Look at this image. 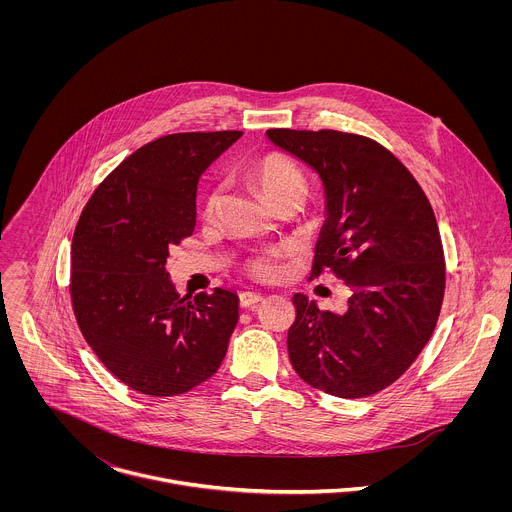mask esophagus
<instances>
[{
    "label": "esophagus",
    "mask_w": 512,
    "mask_h": 512,
    "mask_svg": "<svg viewBox=\"0 0 512 512\" xmlns=\"http://www.w3.org/2000/svg\"><path fill=\"white\" fill-rule=\"evenodd\" d=\"M238 301H240V307L248 309V307H254V305H258V303L262 301V295H260V293L254 292H242L240 295H238Z\"/></svg>",
    "instance_id": "1"
}]
</instances>
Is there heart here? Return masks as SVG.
Returning a JSON list of instances; mask_svg holds the SVG:
<instances>
[{"mask_svg": "<svg viewBox=\"0 0 512 512\" xmlns=\"http://www.w3.org/2000/svg\"><path fill=\"white\" fill-rule=\"evenodd\" d=\"M248 175L270 205L286 197L288 193L303 191V175L299 167L282 153H266L258 157L250 165ZM219 207L220 189L213 187L205 199V217L213 219L219 213ZM290 254L292 250L288 246H276L254 252L244 260V270L256 280L272 282L284 274V260Z\"/></svg>", "mask_w": 512, "mask_h": 512, "instance_id": "heart-1", "label": "heart"}]
</instances>
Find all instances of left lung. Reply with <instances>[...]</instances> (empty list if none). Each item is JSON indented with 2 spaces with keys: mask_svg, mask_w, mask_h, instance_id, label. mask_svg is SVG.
Returning a JSON list of instances; mask_svg holds the SVG:
<instances>
[{
  "mask_svg": "<svg viewBox=\"0 0 512 512\" xmlns=\"http://www.w3.org/2000/svg\"><path fill=\"white\" fill-rule=\"evenodd\" d=\"M313 167L325 187L311 278L349 286L345 313L293 295L290 361L309 386L363 398L398 380L430 341L445 292V260L432 205L404 163L378 142L337 130L266 132Z\"/></svg>",
  "mask_w": 512,
  "mask_h": 512,
  "instance_id": "obj_1",
  "label": "left lung"
}]
</instances>
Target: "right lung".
<instances>
[{
	"mask_svg": "<svg viewBox=\"0 0 512 512\" xmlns=\"http://www.w3.org/2000/svg\"><path fill=\"white\" fill-rule=\"evenodd\" d=\"M242 132H185L128 155L76 222L71 301L86 343L118 380L177 396L211 378L238 321V295L181 297L165 270L169 246L193 234L201 173Z\"/></svg>",
	"mask_w": 512,
	"mask_h": 512,
	"instance_id": "right-lung-1",
	"label": "right lung"
}]
</instances>
